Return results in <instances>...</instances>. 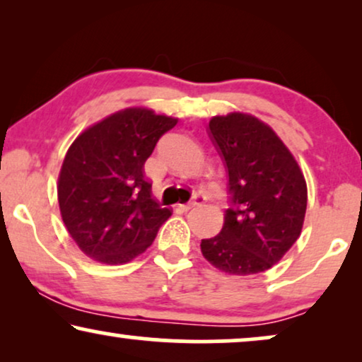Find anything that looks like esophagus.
Masks as SVG:
<instances>
[{
  "instance_id": "1",
  "label": "esophagus",
  "mask_w": 362,
  "mask_h": 362,
  "mask_svg": "<svg viewBox=\"0 0 362 362\" xmlns=\"http://www.w3.org/2000/svg\"><path fill=\"white\" fill-rule=\"evenodd\" d=\"M204 202H206V196L204 194H194V197H192L189 202H186V204L181 206V209L182 211H189V209H192V207L204 204Z\"/></svg>"
}]
</instances>
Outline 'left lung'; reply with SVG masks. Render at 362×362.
Instances as JSON below:
<instances>
[{"instance_id":"left-lung-1","label":"left lung","mask_w":362,"mask_h":362,"mask_svg":"<svg viewBox=\"0 0 362 362\" xmlns=\"http://www.w3.org/2000/svg\"><path fill=\"white\" fill-rule=\"evenodd\" d=\"M209 136L229 175L230 207L219 234L201 240V252L226 274H260L300 237L308 199L305 176L276 133L254 115L212 117Z\"/></svg>"}]
</instances>
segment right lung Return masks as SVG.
<instances>
[{"label":"right lung","mask_w":362,"mask_h":362,"mask_svg":"<svg viewBox=\"0 0 362 362\" xmlns=\"http://www.w3.org/2000/svg\"><path fill=\"white\" fill-rule=\"evenodd\" d=\"M177 118L125 108L81 133L67 150L57 199L69 234L83 254L127 264L153 244L171 211L153 199L145 161Z\"/></svg>","instance_id":"1"}]
</instances>
